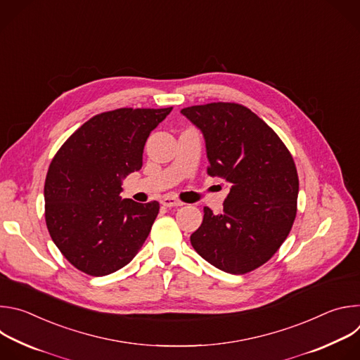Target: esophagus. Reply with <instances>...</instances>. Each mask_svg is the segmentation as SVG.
Listing matches in <instances>:
<instances>
[{"label":"esophagus","mask_w":360,"mask_h":360,"mask_svg":"<svg viewBox=\"0 0 360 360\" xmlns=\"http://www.w3.org/2000/svg\"><path fill=\"white\" fill-rule=\"evenodd\" d=\"M161 202H162L164 207H167V208H178V207H182V205H184L182 200H179L174 196H165V198H162Z\"/></svg>","instance_id":"34e87169"}]
</instances>
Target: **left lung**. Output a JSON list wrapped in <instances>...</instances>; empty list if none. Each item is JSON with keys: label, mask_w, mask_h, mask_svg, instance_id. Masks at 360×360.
<instances>
[{"label": "left lung", "mask_w": 360, "mask_h": 360, "mask_svg": "<svg viewBox=\"0 0 360 360\" xmlns=\"http://www.w3.org/2000/svg\"><path fill=\"white\" fill-rule=\"evenodd\" d=\"M181 112L205 136L208 175L231 184L224 212L214 215L205 207L191 243L224 272H252L272 258L292 229L299 192L295 161L278 134L236 102H211Z\"/></svg>", "instance_id": "1"}]
</instances>
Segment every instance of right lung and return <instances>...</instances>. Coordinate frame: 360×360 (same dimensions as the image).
<instances>
[{"label": "right lung", "instance_id": "1", "mask_svg": "<svg viewBox=\"0 0 360 360\" xmlns=\"http://www.w3.org/2000/svg\"><path fill=\"white\" fill-rule=\"evenodd\" d=\"M169 108H118L81 125L49 164L48 232L67 261L91 276L128 265L148 238L160 203L121 199L125 176L139 171L145 142Z\"/></svg>", "mask_w": 360, "mask_h": 360}]
</instances>
